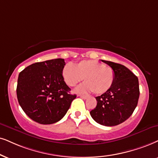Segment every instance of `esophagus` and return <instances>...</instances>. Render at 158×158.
Masks as SVG:
<instances>
[{
	"mask_svg": "<svg viewBox=\"0 0 158 158\" xmlns=\"http://www.w3.org/2000/svg\"><path fill=\"white\" fill-rule=\"evenodd\" d=\"M79 96H80L81 98H83V99H87V98H88V95H79Z\"/></svg>",
	"mask_w": 158,
	"mask_h": 158,
	"instance_id": "esophagus-1",
	"label": "esophagus"
}]
</instances>
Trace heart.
<instances>
[{
    "instance_id": "b5f03b06",
    "label": "heart",
    "mask_w": 158,
    "mask_h": 158,
    "mask_svg": "<svg viewBox=\"0 0 158 158\" xmlns=\"http://www.w3.org/2000/svg\"><path fill=\"white\" fill-rule=\"evenodd\" d=\"M63 77L70 87H75L84 79L85 83L77 89L78 92L93 91L95 94L106 93L112 87L115 72L110 66L93 60H83L75 65H65L63 69Z\"/></svg>"
}]
</instances>
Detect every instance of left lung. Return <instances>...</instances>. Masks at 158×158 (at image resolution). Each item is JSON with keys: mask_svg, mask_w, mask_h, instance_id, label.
I'll list each match as a JSON object with an SVG mask.
<instances>
[{"mask_svg": "<svg viewBox=\"0 0 158 158\" xmlns=\"http://www.w3.org/2000/svg\"><path fill=\"white\" fill-rule=\"evenodd\" d=\"M101 60L114 69V82L109 90L95 98L97 106L89 114L101 125L115 126L128 119L137 106L140 94L139 79L124 65Z\"/></svg>", "mask_w": 158, "mask_h": 158, "instance_id": "left-lung-1", "label": "left lung"}]
</instances>
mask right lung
<instances>
[{"instance_id": "right-lung-1", "label": "right lung", "mask_w": 158, "mask_h": 158, "mask_svg": "<svg viewBox=\"0 0 158 158\" xmlns=\"http://www.w3.org/2000/svg\"><path fill=\"white\" fill-rule=\"evenodd\" d=\"M64 59L33 63L19 73L17 95L23 110L33 121L43 125L57 123L64 117L77 95L63 77Z\"/></svg>"}]
</instances>
